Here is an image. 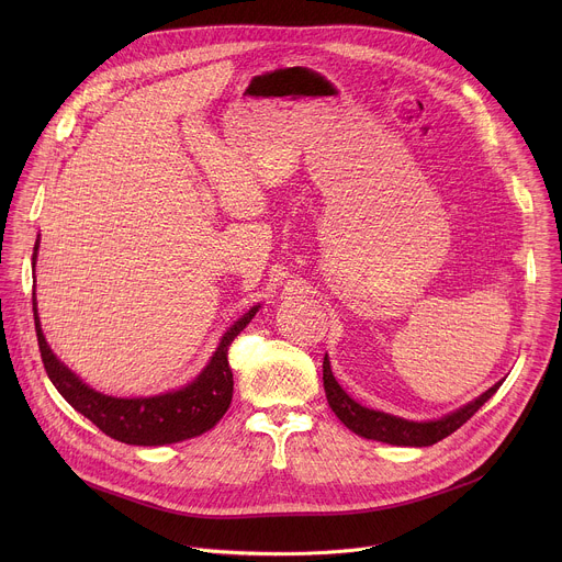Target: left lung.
Returning <instances> with one entry per match:
<instances>
[{"mask_svg":"<svg viewBox=\"0 0 562 562\" xmlns=\"http://www.w3.org/2000/svg\"><path fill=\"white\" fill-rule=\"evenodd\" d=\"M323 380H325V393H327V403L334 409V414L340 418V423H345L347 429H351L353 434L369 438V440H378V442H386V445H397V447H429L436 445L438 440L451 436L456 429H460L480 407H483L487 400L498 391V386L503 384L496 382L492 389H487L483 395H477L475 400H471L469 405L438 418V420H427V423H414V420H405L397 418L384 412H375V409H367L362 405H358L353 397H349V393L338 384V380L334 378L329 358L325 356L323 362Z\"/></svg>","mask_w":562,"mask_h":562,"instance_id":"left-lung-1","label":"left lung"}]
</instances>
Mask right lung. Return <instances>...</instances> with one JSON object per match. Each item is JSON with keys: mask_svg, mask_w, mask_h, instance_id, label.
Returning <instances> with one entry per match:
<instances>
[{"mask_svg": "<svg viewBox=\"0 0 562 562\" xmlns=\"http://www.w3.org/2000/svg\"><path fill=\"white\" fill-rule=\"evenodd\" d=\"M40 237L33 249V267L37 260ZM260 306H254L222 336L217 351L204 371L187 386L169 393H159L150 397H113L91 389L87 382L79 380L57 356L50 351L37 315V302L33 293V313H35V331L42 353L44 369L61 393L66 403L89 418L100 431L113 440L139 447H159L180 440L202 436L213 429L220 418L226 414L233 397V371L228 367V347L243 331Z\"/></svg>", "mask_w": 562, "mask_h": 562, "instance_id": "1", "label": "right lung"}]
</instances>
